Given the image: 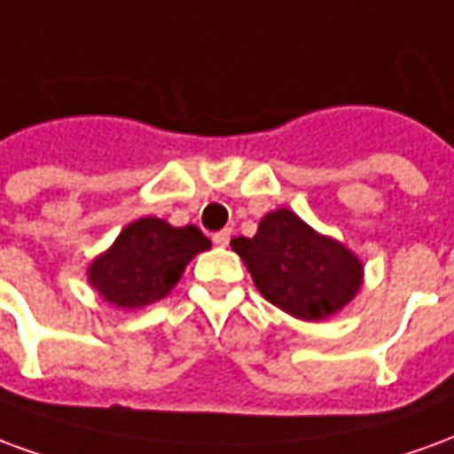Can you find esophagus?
Listing matches in <instances>:
<instances>
[{
  "label": "esophagus",
  "instance_id": "34e87169",
  "mask_svg": "<svg viewBox=\"0 0 454 454\" xmlns=\"http://www.w3.org/2000/svg\"><path fill=\"white\" fill-rule=\"evenodd\" d=\"M211 240H214V246H218V247H226L228 243H231V231H218V233H214V236H211Z\"/></svg>",
  "mask_w": 454,
  "mask_h": 454
}]
</instances>
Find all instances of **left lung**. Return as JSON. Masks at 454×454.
Instances as JSON below:
<instances>
[{"label": "left lung", "instance_id": "obj_1", "mask_svg": "<svg viewBox=\"0 0 454 454\" xmlns=\"http://www.w3.org/2000/svg\"><path fill=\"white\" fill-rule=\"evenodd\" d=\"M247 272L267 301L286 314L318 321L350 301L362 285V262L316 233L289 208L267 214L255 238H233Z\"/></svg>", "mask_w": 454, "mask_h": 454}]
</instances>
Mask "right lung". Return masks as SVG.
Here are the masks:
<instances>
[{
  "label": "right lung",
  "instance_id": "add662e5",
  "mask_svg": "<svg viewBox=\"0 0 454 454\" xmlns=\"http://www.w3.org/2000/svg\"><path fill=\"white\" fill-rule=\"evenodd\" d=\"M208 246L197 226L138 218L121 231L109 253L94 260L90 282L109 304L138 309L168 294L189 260Z\"/></svg>",
  "mask_w": 454,
  "mask_h": 454
}]
</instances>
